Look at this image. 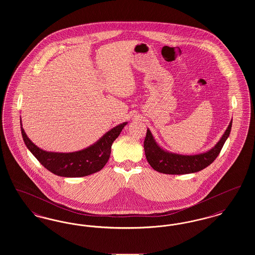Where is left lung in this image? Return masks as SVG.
<instances>
[{
  "label": "left lung",
  "instance_id": "left-lung-1",
  "mask_svg": "<svg viewBox=\"0 0 255 255\" xmlns=\"http://www.w3.org/2000/svg\"><path fill=\"white\" fill-rule=\"evenodd\" d=\"M231 125L232 122H231L228 129L214 148L206 153L191 156L178 155L164 151L156 143L150 130L147 129L143 143L147 161L153 169L163 174L182 175L205 169L218 157L223 146L231 133Z\"/></svg>",
  "mask_w": 255,
  "mask_h": 255
}]
</instances>
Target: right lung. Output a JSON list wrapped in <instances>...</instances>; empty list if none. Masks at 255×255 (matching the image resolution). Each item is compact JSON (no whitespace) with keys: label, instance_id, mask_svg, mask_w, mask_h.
<instances>
[{"label":"right lung","instance_id":"add662e5","mask_svg":"<svg viewBox=\"0 0 255 255\" xmlns=\"http://www.w3.org/2000/svg\"><path fill=\"white\" fill-rule=\"evenodd\" d=\"M124 122L110 130L94 145L73 153L47 152L37 147L24 133L21 123V131L24 143L39 162L51 173L61 177H84L102 169L111 155V147L120 135Z\"/></svg>","mask_w":255,"mask_h":255}]
</instances>
